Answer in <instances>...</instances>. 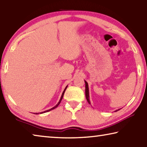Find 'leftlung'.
Instances as JSON below:
<instances>
[{"label": "left lung", "mask_w": 147, "mask_h": 147, "mask_svg": "<svg viewBox=\"0 0 147 147\" xmlns=\"http://www.w3.org/2000/svg\"><path fill=\"white\" fill-rule=\"evenodd\" d=\"M84 82H85V95H86V100L88 102L89 104H91L90 103V99H89V88H88V83L86 81H84ZM120 109H118L117 110H115V112H117L118 111V110H119Z\"/></svg>", "instance_id": "obj_1"}]
</instances>
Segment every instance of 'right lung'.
<instances>
[{
  "label": "right lung",
  "mask_w": 147,
  "mask_h": 147,
  "mask_svg": "<svg viewBox=\"0 0 147 147\" xmlns=\"http://www.w3.org/2000/svg\"><path fill=\"white\" fill-rule=\"evenodd\" d=\"M67 87H68V86H66V88H65V89L64 90V91H63V94H62V96H61V99H60V100H59V102L57 104L55 107H53L52 109H50V110H46V111H45V112H40V114H42V113H45V112H49V111H50V110H53V109H55V108H57V107L58 106H59V105L60 104V102H61V100H62V99H63V96H64V92H65V90H66V88H67ZM35 114H38V113H35Z\"/></svg>",
  "instance_id": "add662e5"
}]
</instances>
